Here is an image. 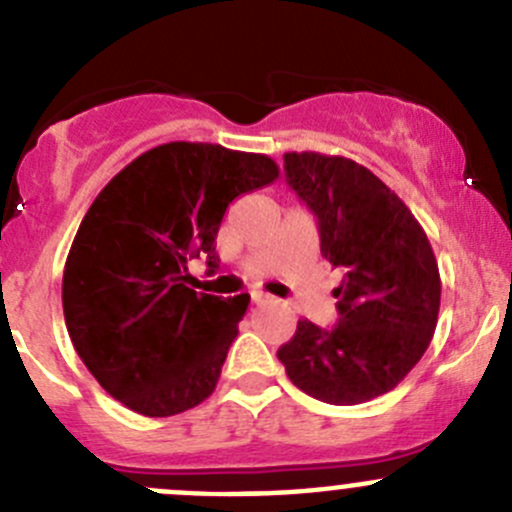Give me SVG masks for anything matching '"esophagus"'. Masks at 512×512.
I'll use <instances>...</instances> for the list:
<instances>
[{"label":"esophagus","instance_id":"1","mask_svg":"<svg viewBox=\"0 0 512 512\" xmlns=\"http://www.w3.org/2000/svg\"><path fill=\"white\" fill-rule=\"evenodd\" d=\"M252 304H257V307H265V304H272V297L255 292V294H252Z\"/></svg>","mask_w":512,"mask_h":512}]
</instances>
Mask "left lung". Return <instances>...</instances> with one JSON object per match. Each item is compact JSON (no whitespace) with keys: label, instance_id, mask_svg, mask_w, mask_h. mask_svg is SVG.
<instances>
[{"label":"left lung","instance_id":"obj_1","mask_svg":"<svg viewBox=\"0 0 512 512\" xmlns=\"http://www.w3.org/2000/svg\"><path fill=\"white\" fill-rule=\"evenodd\" d=\"M285 175L317 218L324 260L344 277L337 324L299 319L277 356L312 399L364 404L394 389L431 344L441 307L431 242L404 200L354 160L285 153Z\"/></svg>","mask_w":512,"mask_h":512}]
</instances>
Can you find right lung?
I'll return each mask as SVG.
<instances>
[{"label":"right lung","mask_w":512,"mask_h":512,"mask_svg":"<svg viewBox=\"0 0 512 512\" xmlns=\"http://www.w3.org/2000/svg\"><path fill=\"white\" fill-rule=\"evenodd\" d=\"M277 175L260 153L175 141L98 193L66 257L61 299L76 354L123 406L175 416L213 394L250 294L195 292L188 265L218 270L227 205Z\"/></svg>","instance_id":"obj_1"}]
</instances>
